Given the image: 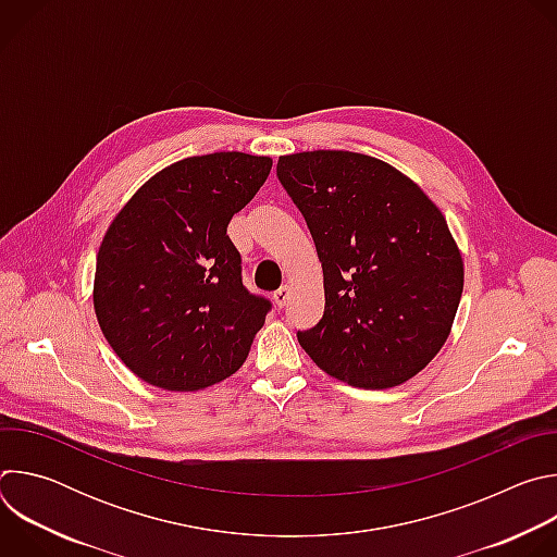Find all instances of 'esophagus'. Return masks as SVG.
<instances>
[{
  "mask_svg": "<svg viewBox=\"0 0 557 557\" xmlns=\"http://www.w3.org/2000/svg\"><path fill=\"white\" fill-rule=\"evenodd\" d=\"M288 299H290V288H288V286H282L280 290L273 293V304H275L277 308H284V306L288 304Z\"/></svg>",
  "mask_w": 557,
  "mask_h": 557,
  "instance_id": "34e87169",
  "label": "esophagus"
}]
</instances>
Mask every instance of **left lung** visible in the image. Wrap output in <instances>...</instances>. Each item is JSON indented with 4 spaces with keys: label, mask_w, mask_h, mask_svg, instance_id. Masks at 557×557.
Listing matches in <instances>:
<instances>
[{
    "label": "left lung",
    "mask_w": 557,
    "mask_h": 557,
    "mask_svg": "<svg viewBox=\"0 0 557 557\" xmlns=\"http://www.w3.org/2000/svg\"><path fill=\"white\" fill-rule=\"evenodd\" d=\"M324 271V314L297 333L326 374L363 389L419 374L451 333L465 269L441 209L379 158L314 149L280 156Z\"/></svg>",
    "instance_id": "8db88e82"
}]
</instances>
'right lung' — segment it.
<instances>
[{"label": "right lung", "instance_id": "obj_1", "mask_svg": "<svg viewBox=\"0 0 557 557\" xmlns=\"http://www.w3.org/2000/svg\"><path fill=\"white\" fill-rule=\"evenodd\" d=\"M269 156L215 151L153 174L116 213L97 256L95 312L143 381L198 392L247 361L269 299L243 286L226 226L269 178Z\"/></svg>", "mask_w": 557, "mask_h": 557}]
</instances>
